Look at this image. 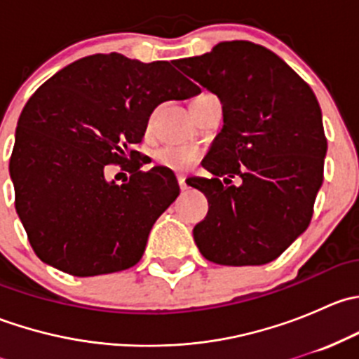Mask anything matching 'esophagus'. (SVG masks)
<instances>
[{
    "label": "esophagus",
    "mask_w": 359,
    "mask_h": 359,
    "mask_svg": "<svg viewBox=\"0 0 359 359\" xmlns=\"http://www.w3.org/2000/svg\"><path fill=\"white\" fill-rule=\"evenodd\" d=\"M177 180H179V186H180V189H186L187 187V184H186V177L184 175H177Z\"/></svg>",
    "instance_id": "esophagus-1"
}]
</instances>
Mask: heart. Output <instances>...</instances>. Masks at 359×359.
<instances>
[{"mask_svg":"<svg viewBox=\"0 0 359 359\" xmlns=\"http://www.w3.org/2000/svg\"><path fill=\"white\" fill-rule=\"evenodd\" d=\"M198 151L186 146H168L156 153V163L170 170H186L196 161Z\"/></svg>","mask_w":359,"mask_h":359,"instance_id":"b5f03b06","label":"heart"}]
</instances>
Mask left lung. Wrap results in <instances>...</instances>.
Returning a JSON list of instances; mask_svg holds the SVG:
<instances>
[{"label": "left lung", "instance_id": "1", "mask_svg": "<svg viewBox=\"0 0 359 359\" xmlns=\"http://www.w3.org/2000/svg\"><path fill=\"white\" fill-rule=\"evenodd\" d=\"M173 64L222 102L224 126L203 159L213 177L191 180L208 200L193 229L201 255L220 266L278 259L307 229L323 184L316 95L276 53L250 41Z\"/></svg>", "mask_w": 359, "mask_h": 359}]
</instances>
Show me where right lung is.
I'll return each instance as SVG.
<instances>
[{
    "instance_id": "right-lung-1",
    "label": "right lung",
    "mask_w": 359,
    "mask_h": 359,
    "mask_svg": "<svg viewBox=\"0 0 359 359\" xmlns=\"http://www.w3.org/2000/svg\"><path fill=\"white\" fill-rule=\"evenodd\" d=\"M201 90L170 62L95 53L43 83L20 112L10 177L15 210L36 255L72 276L135 266L158 217L179 196L172 170L140 172L142 142L161 102ZM106 164L133 173L118 187Z\"/></svg>"
}]
</instances>
